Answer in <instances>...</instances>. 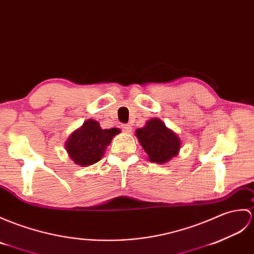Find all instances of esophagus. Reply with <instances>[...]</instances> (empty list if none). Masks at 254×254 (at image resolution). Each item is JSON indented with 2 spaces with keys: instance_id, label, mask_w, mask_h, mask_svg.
<instances>
[{
  "instance_id": "34e87169",
  "label": "esophagus",
  "mask_w": 254,
  "mask_h": 254,
  "mask_svg": "<svg viewBox=\"0 0 254 254\" xmlns=\"http://www.w3.org/2000/svg\"><path fill=\"white\" fill-rule=\"evenodd\" d=\"M121 128H122V131L123 132H126V133H129L132 131V126H129V125H126V123H123V125H121Z\"/></svg>"
}]
</instances>
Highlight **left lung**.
<instances>
[{"instance_id":"obj_1","label":"left lung","mask_w":254,"mask_h":254,"mask_svg":"<svg viewBox=\"0 0 254 254\" xmlns=\"http://www.w3.org/2000/svg\"><path fill=\"white\" fill-rule=\"evenodd\" d=\"M136 136L151 162H167L180 150L179 137L160 119L147 121L145 127L137 129Z\"/></svg>"}]
</instances>
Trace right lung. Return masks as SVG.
Listing matches in <instances>:
<instances>
[{
  "label": "right lung",
  "instance_id": "obj_1",
  "mask_svg": "<svg viewBox=\"0 0 254 254\" xmlns=\"http://www.w3.org/2000/svg\"><path fill=\"white\" fill-rule=\"evenodd\" d=\"M118 128L103 129L95 120H87L81 128L73 132L66 143L70 158L79 166H91L100 160L106 146H108Z\"/></svg>",
  "mask_w": 254,
  "mask_h": 254
}]
</instances>
